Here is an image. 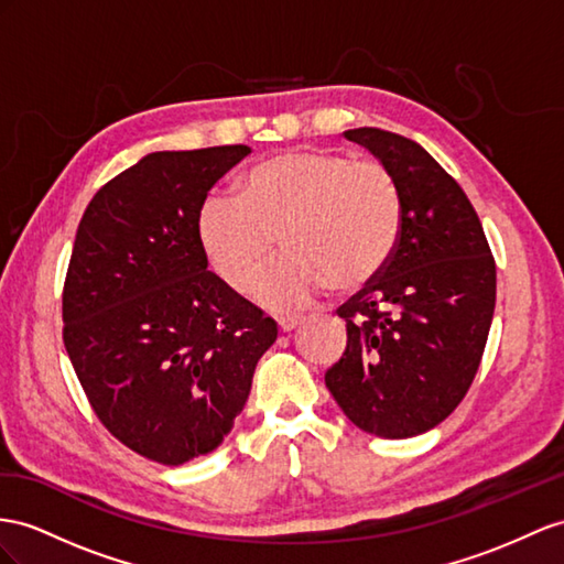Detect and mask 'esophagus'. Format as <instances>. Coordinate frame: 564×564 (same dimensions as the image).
Listing matches in <instances>:
<instances>
[{
	"instance_id": "obj_1",
	"label": "esophagus",
	"mask_w": 564,
	"mask_h": 564,
	"mask_svg": "<svg viewBox=\"0 0 564 564\" xmlns=\"http://www.w3.org/2000/svg\"><path fill=\"white\" fill-rule=\"evenodd\" d=\"M300 324H302L300 316H281V319H279L281 334H291V330H293V328H297Z\"/></svg>"
}]
</instances>
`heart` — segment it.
Segmentation results:
<instances>
[{
    "label": "heart",
    "mask_w": 564,
    "mask_h": 564,
    "mask_svg": "<svg viewBox=\"0 0 564 564\" xmlns=\"http://www.w3.org/2000/svg\"><path fill=\"white\" fill-rule=\"evenodd\" d=\"M391 169L336 150H291L257 164L242 197L209 193L197 234L212 269L248 293L281 245L288 257L254 285L271 310H300L328 288L352 293L391 262L402 230Z\"/></svg>",
    "instance_id": "heart-1"
}]
</instances>
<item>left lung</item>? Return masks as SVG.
Returning <instances> with one entry per match:
<instances>
[{
    "instance_id": "left-lung-1",
    "label": "left lung",
    "mask_w": 564,
    "mask_h": 564,
    "mask_svg": "<svg viewBox=\"0 0 564 564\" xmlns=\"http://www.w3.org/2000/svg\"><path fill=\"white\" fill-rule=\"evenodd\" d=\"M345 138L391 169L405 214L391 262L338 307L348 345L324 379L355 426L412 438L469 391L494 322L496 259L469 197L422 144L381 128Z\"/></svg>"
}]
</instances>
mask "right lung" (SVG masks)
I'll return each instance as SVG.
<instances>
[{
    "label": "right lung",
    "instance_id": "add662e5",
    "mask_svg": "<svg viewBox=\"0 0 564 564\" xmlns=\"http://www.w3.org/2000/svg\"><path fill=\"white\" fill-rule=\"evenodd\" d=\"M248 144L152 152L99 187L64 281V345L99 422L176 467L234 429L276 322L207 271L197 214Z\"/></svg>",
    "mask_w": 564,
    "mask_h": 564
}]
</instances>
